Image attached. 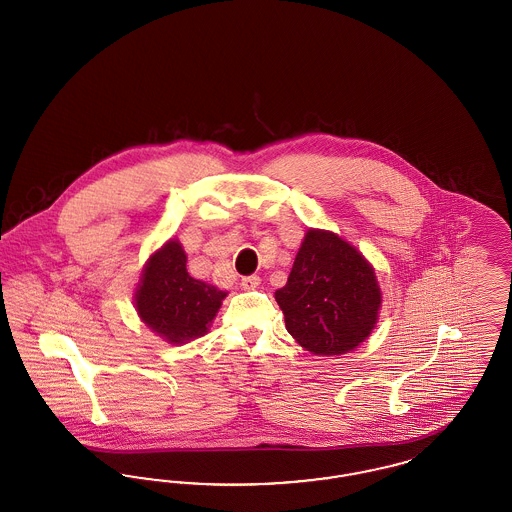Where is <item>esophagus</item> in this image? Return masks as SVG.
<instances>
[{"mask_svg":"<svg viewBox=\"0 0 512 512\" xmlns=\"http://www.w3.org/2000/svg\"><path fill=\"white\" fill-rule=\"evenodd\" d=\"M261 286V278L259 276H245L244 280H242V288L244 290H255V288H259Z\"/></svg>","mask_w":512,"mask_h":512,"instance_id":"1","label":"esophagus"}]
</instances>
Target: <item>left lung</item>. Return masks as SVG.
Instances as JSON below:
<instances>
[{
  "instance_id": "1",
  "label": "left lung",
  "mask_w": 512,
  "mask_h": 512,
  "mask_svg": "<svg viewBox=\"0 0 512 512\" xmlns=\"http://www.w3.org/2000/svg\"><path fill=\"white\" fill-rule=\"evenodd\" d=\"M286 330L313 355H343L370 336L382 293L374 268L328 230H307L284 288L274 293Z\"/></svg>"
}]
</instances>
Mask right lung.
Returning <instances> with one entry per match:
<instances>
[{
    "instance_id": "right-lung-1",
    "label": "right lung",
    "mask_w": 512,
    "mask_h": 512,
    "mask_svg": "<svg viewBox=\"0 0 512 512\" xmlns=\"http://www.w3.org/2000/svg\"><path fill=\"white\" fill-rule=\"evenodd\" d=\"M186 261L182 245L169 240L147 259L134 295L147 328L176 345L205 336L226 297L213 284L192 278Z\"/></svg>"
}]
</instances>
